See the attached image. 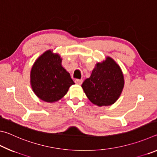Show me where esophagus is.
Masks as SVG:
<instances>
[{
  "label": "esophagus",
  "instance_id": "34e87169",
  "mask_svg": "<svg viewBox=\"0 0 157 157\" xmlns=\"http://www.w3.org/2000/svg\"><path fill=\"white\" fill-rule=\"evenodd\" d=\"M75 83H76L77 84L80 85V84H82V79H75Z\"/></svg>",
  "mask_w": 157,
  "mask_h": 157
}]
</instances>
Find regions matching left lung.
<instances>
[{"mask_svg": "<svg viewBox=\"0 0 157 157\" xmlns=\"http://www.w3.org/2000/svg\"><path fill=\"white\" fill-rule=\"evenodd\" d=\"M124 75L118 63L110 57L98 62L90 78L82 84L85 94L93 104L98 107L115 103L124 88Z\"/></svg>", "mask_w": 157, "mask_h": 157, "instance_id": "8db88e82", "label": "left lung"}]
</instances>
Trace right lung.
<instances>
[{"instance_id": "add662e5", "label": "right lung", "mask_w": 157, "mask_h": 157, "mask_svg": "<svg viewBox=\"0 0 157 157\" xmlns=\"http://www.w3.org/2000/svg\"><path fill=\"white\" fill-rule=\"evenodd\" d=\"M62 61L59 54L48 50L37 58L32 67V89L44 102L52 103L62 99L75 84L70 73L62 66Z\"/></svg>"}]
</instances>
